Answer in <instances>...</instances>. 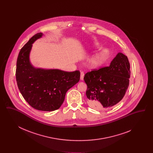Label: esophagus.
I'll return each mask as SVG.
<instances>
[{
    "mask_svg": "<svg viewBox=\"0 0 153 153\" xmlns=\"http://www.w3.org/2000/svg\"><path fill=\"white\" fill-rule=\"evenodd\" d=\"M84 73L83 72H81L80 73V80L82 81L84 80Z\"/></svg>",
    "mask_w": 153,
    "mask_h": 153,
    "instance_id": "esophagus-1",
    "label": "esophagus"
}]
</instances>
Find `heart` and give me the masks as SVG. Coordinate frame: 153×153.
I'll return each mask as SVG.
<instances>
[{
    "instance_id": "obj_1",
    "label": "heart",
    "mask_w": 153,
    "mask_h": 153,
    "mask_svg": "<svg viewBox=\"0 0 153 153\" xmlns=\"http://www.w3.org/2000/svg\"><path fill=\"white\" fill-rule=\"evenodd\" d=\"M100 44L96 42L94 44V46L97 47ZM107 54V50L104 49L102 51L97 52L92 56L89 60V66L91 68H96L101 65L105 61Z\"/></svg>"
}]
</instances>
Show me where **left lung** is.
<instances>
[{"instance_id": "8db88e82", "label": "left lung", "mask_w": 153, "mask_h": 153, "mask_svg": "<svg viewBox=\"0 0 153 153\" xmlns=\"http://www.w3.org/2000/svg\"><path fill=\"white\" fill-rule=\"evenodd\" d=\"M130 65L128 58L118 53L109 66L88 72V104L92 108L105 110L122 100L129 85Z\"/></svg>"}]
</instances>
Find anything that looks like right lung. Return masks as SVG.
I'll return each mask as SVG.
<instances>
[{
	"instance_id": "obj_1",
	"label": "right lung",
	"mask_w": 153,
	"mask_h": 153,
	"mask_svg": "<svg viewBox=\"0 0 153 153\" xmlns=\"http://www.w3.org/2000/svg\"><path fill=\"white\" fill-rule=\"evenodd\" d=\"M42 36V33H37L21 49L16 61V80L23 98L33 108L53 111L61 106L66 92L79 81L80 72L37 68L33 65L30 61L33 44Z\"/></svg>"
}]
</instances>
